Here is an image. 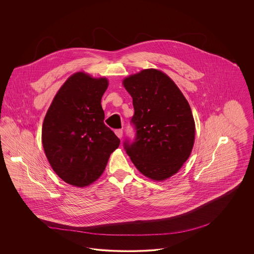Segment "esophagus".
<instances>
[{"label": "esophagus", "instance_id": "obj_1", "mask_svg": "<svg viewBox=\"0 0 254 254\" xmlns=\"http://www.w3.org/2000/svg\"><path fill=\"white\" fill-rule=\"evenodd\" d=\"M115 134L117 135L118 138L121 139L122 137H123V129H116L115 130Z\"/></svg>", "mask_w": 254, "mask_h": 254}]
</instances>
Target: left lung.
<instances>
[{
    "label": "left lung",
    "mask_w": 254,
    "mask_h": 254,
    "mask_svg": "<svg viewBox=\"0 0 254 254\" xmlns=\"http://www.w3.org/2000/svg\"><path fill=\"white\" fill-rule=\"evenodd\" d=\"M132 97L135 129L124 148L145 176L163 181L181 169L192 150L195 124L187 99L165 73L145 69L124 80Z\"/></svg>",
    "instance_id": "1"
}]
</instances>
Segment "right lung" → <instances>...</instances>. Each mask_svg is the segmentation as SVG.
I'll return each instance as SVG.
<instances>
[{
	"label": "right lung",
	"mask_w": 254,
	"mask_h": 254,
	"mask_svg": "<svg viewBox=\"0 0 254 254\" xmlns=\"http://www.w3.org/2000/svg\"><path fill=\"white\" fill-rule=\"evenodd\" d=\"M106 78L70 76L54 97L43 123L42 142L50 166L64 181L85 187L96 181L120 139L104 123L101 99Z\"/></svg>",
	"instance_id": "1"
}]
</instances>
